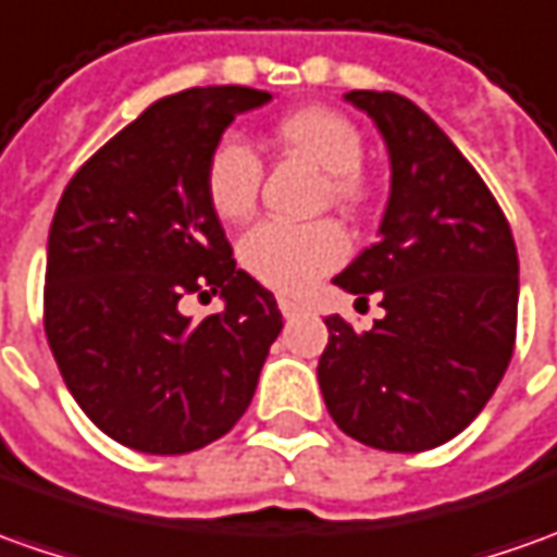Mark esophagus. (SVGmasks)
Instances as JSON below:
<instances>
[{"instance_id":"34e87169","label":"esophagus","mask_w":557,"mask_h":557,"mask_svg":"<svg viewBox=\"0 0 557 557\" xmlns=\"http://www.w3.org/2000/svg\"><path fill=\"white\" fill-rule=\"evenodd\" d=\"M277 305H280V313H283L286 320H293V317H298V313H305V305H301V301H295V298H286V295H280Z\"/></svg>"}]
</instances>
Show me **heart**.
Returning <instances> with one entry per match:
<instances>
[{"instance_id": "heart-1", "label": "heart", "mask_w": 557, "mask_h": 557, "mask_svg": "<svg viewBox=\"0 0 557 557\" xmlns=\"http://www.w3.org/2000/svg\"><path fill=\"white\" fill-rule=\"evenodd\" d=\"M277 143L329 176V195L342 207L359 200L357 170L362 136L354 121L323 106L298 109L280 119ZM262 185V161L240 136H222L207 161V198L219 219L244 222ZM347 256V237L335 222L283 225L262 222L240 240V262L256 280L280 293H298Z\"/></svg>"}]
</instances>
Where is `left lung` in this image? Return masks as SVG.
I'll return each instance as SVG.
<instances>
[{
    "label": "left lung",
    "mask_w": 557,
    "mask_h": 557,
    "mask_svg": "<svg viewBox=\"0 0 557 557\" xmlns=\"http://www.w3.org/2000/svg\"><path fill=\"white\" fill-rule=\"evenodd\" d=\"M389 154L377 244L332 280L377 293L384 317L357 332L326 317L317 366L332 421L381 451H430L475 421L512 359L518 252L506 215L460 149L393 90H350Z\"/></svg>",
    "instance_id": "1"
}]
</instances>
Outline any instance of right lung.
Masks as SVG:
<instances>
[{
    "label": "right lung",
    "mask_w": 557,
    "mask_h": 557,
    "mask_svg": "<svg viewBox=\"0 0 557 557\" xmlns=\"http://www.w3.org/2000/svg\"><path fill=\"white\" fill-rule=\"evenodd\" d=\"M268 90L170 94L75 173L48 234L45 335L75 403L143 454H188L225 436L252 403L283 313L240 271L207 198V161ZM185 292L226 308L195 324Z\"/></svg>",
    "instance_id": "add662e5"
}]
</instances>
